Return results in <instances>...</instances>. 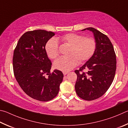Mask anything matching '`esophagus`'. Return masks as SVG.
Returning a JSON list of instances; mask_svg holds the SVG:
<instances>
[{
	"label": "esophagus",
	"instance_id": "1",
	"mask_svg": "<svg viewBox=\"0 0 128 128\" xmlns=\"http://www.w3.org/2000/svg\"><path fill=\"white\" fill-rule=\"evenodd\" d=\"M63 74H64V75H66L68 74V72H63Z\"/></svg>",
	"mask_w": 128,
	"mask_h": 128
}]
</instances>
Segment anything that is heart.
Listing matches in <instances>:
<instances>
[{"mask_svg": "<svg viewBox=\"0 0 128 128\" xmlns=\"http://www.w3.org/2000/svg\"><path fill=\"white\" fill-rule=\"evenodd\" d=\"M62 42L70 45L68 54L66 57L58 58L54 62V67L63 72L71 70L78 63L83 62L92 57L96 49L95 40L91 38H85L83 35L75 33H68L58 39ZM47 55L54 60L59 55L58 43L55 39L46 42L45 46Z\"/></svg>", "mask_w": 128, "mask_h": 128, "instance_id": "b5f03b06", "label": "heart"}]
</instances>
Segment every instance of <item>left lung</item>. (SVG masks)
<instances>
[{
  "mask_svg": "<svg viewBox=\"0 0 128 128\" xmlns=\"http://www.w3.org/2000/svg\"><path fill=\"white\" fill-rule=\"evenodd\" d=\"M93 32L96 49L90 59L75 70L77 80L75 88L80 98L92 100L100 98L108 90L115 78L116 58L114 46L106 35L93 28H84ZM88 70L86 73L82 71Z\"/></svg>",
  "mask_w": 128,
  "mask_h": 128,
  "instance_id": "obj_1",
  "label": "left lung"
}]
</instances>
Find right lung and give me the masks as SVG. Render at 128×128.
I'll list each match as a JSON object with an SVG mask.
<instances>
[{
  "mask_svg": "<svg viewBox=\"0 0 128 128\" xmlns=\"http://www.w3.org/2000/svg\"><path fill=\"white\" fill-rule=\"evenodd\" d=\"M54 35L44 30L28 31L20 38L13 53V71L18 83L26 94L40 101L56 97L64 78L60 70L50 72L51 60L45 49Z\"/></svg>",
  "mask_w": 128,
  "mask_h": 128,
  "instance_id": "right-lung-1",
  "label": "right lung"
}]
</instances>
